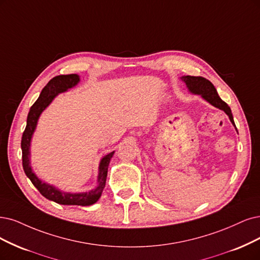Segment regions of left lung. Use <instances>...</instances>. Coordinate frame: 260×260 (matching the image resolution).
<instances>
[{
  "mask_svg": "<svg viewBox=\"0 0 260 260\" xmlns=\"http://www.w3.org/2000/svg\"><path fill=\"white\" fill-rule=\"evenodd\" d=\"M182 79L185 81L190 92H193L195 94H200L207 102H209L211 105H213L214 107L225 111L230 121L235 125L232 109H230L229 106L224 101L220 100L216 92V89L214 88V85L211 83V81L200 76H184L182 77Z\"/></svg>",
  "mask_w": 260,
  "mask_h": 260,
  "instance_id": "obj_1",
  "label": "left lung"
}]
</instances>
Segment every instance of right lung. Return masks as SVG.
Listing matches in <instances>:
<instances>
[{"label":"right lung","instance_id":"obj_1","mask_svg":"<svg viewBox=\"0 0 260 260\" xmlns=\"http://www.w3.org/2000/svg\"><path fill=\"white\" fill-rule=\"evenodd\" d=\"M79 82V76L76 74L70 75H60L55 76L46 84L45 88L42 90L40 98L33 104L30 111L27 114L26 126L22 134L21 139V150H22V166L26 177L31 180L33 185L40 190V193L46 197L47 199L52 200L56 204L60 205H69V206H91L98 201L102 195V191L105 187L106 178H107V170L110 158L112 157L113 153L104 156L100 164V174H99V186L95 189L89 191V193H80V194H70L62 193L59 189H56L52 185H49L42 182L38 179L32 171L30 166V141L34 129L36 127L37 120L40 118L41 113L45 110V108L49 105L55 96L71 89Z\"/></svg>","mask_w":260,"mask_h":260}]
</instances>
